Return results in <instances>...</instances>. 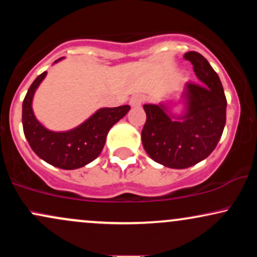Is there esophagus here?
<instances>
[{
  "instance_id": "34e87169",
  "label": "esophagus",
  "mask_w": 257,
  "mask_h": 257,
  "mask_svg": "<svg viewBox=\"0 0 257 257\" xmlns=\"http://www.w3.org/2000/svg\"><path fill=\"white\" fill-rule=\"evenodd\" d=\"M143 101H144L143 96L139 95V94H135V95H133L131 100H129V104H131V106H133V107H138V106H141Z\"/></svg>"
}]
</instances>
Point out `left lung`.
<instances>
[{"label":"left lung","mask_w":257,"mask_h":257,"mask_svg":"<svg viewBox=\"0 0 257 257\" xmlns=\"http://www.w3.org/2000/svg\"><path fill=\"white\" fill-rule=\"evenodd\" d=\"M185 59L202 83H186L185 113L173 116L164 104L144 105V149L153 161L173 169L192 167L208 157L226 124L227 100L217 73L199 53L187 52Z\"/></svg>","instance_id":"8db88e82"}]
</instances>
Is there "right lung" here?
I'll return each mask as SVG.
<instances>
[{
    "label": "right lung",
    "mask_w": 257,
    "mask_h": 257,
    "mask_svg": "<svg viewBox=\"0 0 257 257\" xmlns=\"http://www.w3.org/2000/svg\"><path fill=\"white\" fill-rule=\"evenodd\" d=\"M60 58L55 60L58 63ZM47 72L30 85L23 101V129L29 145L41 159L60 169L87 166L102 151L107 133L131 110L129 105L100 108L81 125L67 132H52L41 124L32 111V98Z\"/></svg>",
    "instance_id": "right-lung-1"
}]
</instances>
